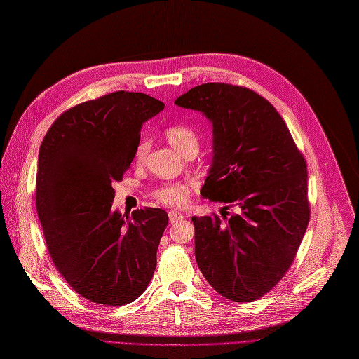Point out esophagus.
I'll return each instance as SVG.
<instances>
[{"label":"esophagus","mask_w":359,"mask_h":359,"mask_svg":"<svg viewBox=\"0 0 359 359\" xmlns=\"http://www.w3.org/2000/svg\"><path fill=\"white\" fill-rule=\"evenodd\" d=\"M182 214L180 212V211H169V222L173 224V223H177V222H180V220H182Z\"/></svg>","instance_id":"34e87169"}]
</instances>
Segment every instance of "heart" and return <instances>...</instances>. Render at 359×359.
<instances>
[{
	"label": "heart",
	"instance_id": "1",
	"mask_svg": "<svg viewBox=\"0 0 359 359\" xmlns=\"http://www.w3.org/2000/svg\"><path fill=\"white\" fill-rule=\"evenodd\" d=\"M165 136L168 139V142L181 154H184L186 151H190V149L198 151L199 137L196 132H194V130L190 128L189 126H184V124L170 126L166 128ZM145 151H147V144H140L136 151V158L142 160L145 156ZM154 194L161 203L169 205V206H181L189 201L190 189L187 184H181V182L165 184V186L157 189Z\"/></svg>",
	"mask_w": 359,
	"mask_h": 359
}]
</instances>
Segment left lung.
Returning a JSON list of instances; mask_svg holds the SVG:
<instances>
[{
  "label": "left lung",
  "instance_id": "left-lung-1",
  "mask_svg": "<svg viewBox=\"0 0 359 359\" xmlns=\"http://www.w3.org/2000/svg\"><path fill=\"white\" fill-rule=\"evenodd\" d=\"M175 104L212 124L201 194L238 208L226 223L215 214L191 217L198 266L222 297L255 301L286 274L307 231L306 160L276 107L244 86L198 85Z\"/></svg>",
  "mask_w": 359,
  "mask_h": 359
}]
</instances>
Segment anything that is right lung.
<instances>
[{
  "label": "right lung",
  "instance_id": "right-lung-1",
  "mask_svg": "<svg viewBox=\"0 0 359 359\" xmlns=\"http://www.w3.org/2000/svg\"><path fill=\"white\" fill-rule=\"evenodd\" d=\"M163 109L144 93H111L60 115L40 145L36 206L49 255L93 302L124 306L153 278L168 212L123 215L112 208V184L133 161L142 124Z\"/></svg>",
  "mask_w": 359,
  "mask_h": 359
}]
</instances>
